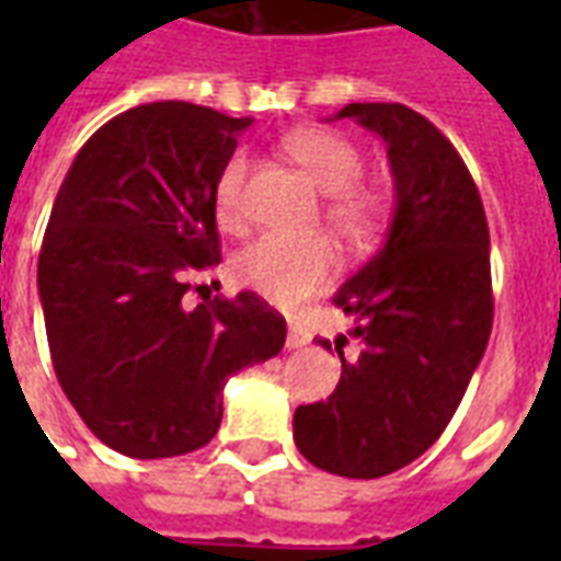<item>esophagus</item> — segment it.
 Masks as SVG:
<instances>
[{"label": "esophagus", "mask_w": 561, "mask_h": 561, "mask_svg": "<svg viewBox=\"0 0 561 561\" xmlns=\"http://www.w3.org/2000/svg\"><path fill=\"white\" fill-rule=\"evenodd\" d=\"M285 343H288V350H302V346H308V343H311V332H308L302 323H290L288 341Z\"/></svg>", "instance_id": "obj_1"}]
</instances>
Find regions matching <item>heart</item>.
<instances>
[{
    "mask_svg": "<svg viewBox=\"0 0 561 561\" xmlns=\"http://www.w3.org/2000/svg\"><path fill=\"white\" fill-rule=\"evenodd\" d=\"M285 151L308 171L325 194V224L352 247H367L381 232L390 197L378 183L360 180L364 153L350 136L323 127H306L285 136ZM244 153L229 157L215 183V211L224 227H238L244 218L247 186ZM337 250L329 238H288L267 232L247 244L232 262L238 285L264 297L273 306L294 308L323 288L337 273Z\"/></svg>",
    "mask_w": 561,
    "mask_h": 561,
    "instance_id": "obj_1",
    "label": "heart"
}]
</instances>
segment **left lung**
<instances>
[{"label":"left lung","instance_id":"8db88e82","mask_svg":"<svg viewBox=\"0 0 561 561\" xmlns=\"http://www.w3.org/2000/svg\"><path fill=\"white\" fill-rule=\"evenodd\" d=\"M337 118H358L387 142L396 211L381 250L332 297L358 320L364 350L352 364L341 352L329 401L299 404L294 443L317 469L373 480L439 439L486 352L489 224L457 148L416 110L346 104Z\"/></svg>","mask_w":561,"mask_h":561}]
</instances>
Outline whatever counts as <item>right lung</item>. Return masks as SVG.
I'll list each match as a JSON object with an SVG mask.
<instances>
[{
  "instance_id": "obj_1",
  "label": "right lung",
  "mask_w": 561,
  "mask_h": 561,
  "mask_svg": "<svg viewBox=\"0 0 561 561\" xmlns=\"http://www.w3.org/2000/svg\"><path fill=\"white\" fill-rule=\"evenodd\" d=\"M250 122L188 101L127 110L57 192L37 264L51 364L92 434L136 460L203 448L229 375L285 346V317L250 290L183 306L220 262L215 183Z\"/></svg>"
}]
</instances>
